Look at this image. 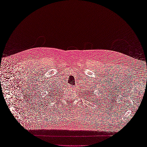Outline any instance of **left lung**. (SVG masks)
Here are the masks:
<instances>
[{"label":"left lung","instance_id":"8db88e82","mask_svg":"<svg viewBox=\"0 0 147 147\" xmlns=\"http://www.w3.org/2000/svg\"><path fill=\"white\" fill-rule=\"evenodd\" d=\"M86 94H87L88 99H91V98H92V97H94V96H93V95H92V94H93V92H91V91L89 92L88 93L85 92V95Z\"/></svg>","mask_w":147,"mask_h":147}]
</instances>
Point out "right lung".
I'll list each match as a JSON object with an SVG mask.
<instances>
[{
    "label": "right lung",
    "instance_id": "1",
    "mask_svg": "<svg viewBox=\"0 0 147 147\" xmlns=\"http://www.w3.org/2000/svg\"><path fill=\"white\" fill-rule=\"evenodd\" d=\"M55 91H56V90H54V89H53V90H52V91H51V92H51V93H53V94H52V96H53V95H54V96H55V93H54V94H55V95L53 94V93H54V92H55Z\"/></svg>",
    "mask_w": 147,
    "mask_h": 147
}]
</instances>
